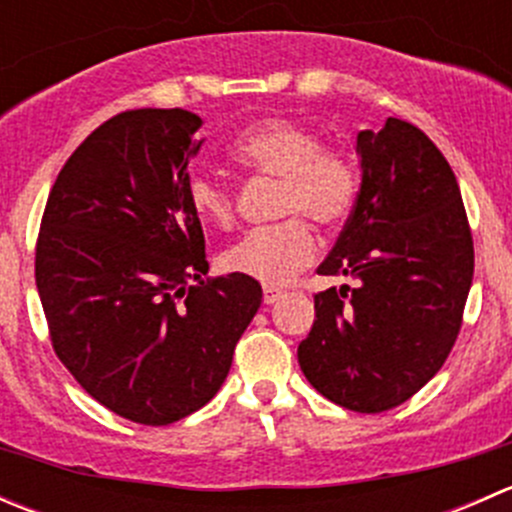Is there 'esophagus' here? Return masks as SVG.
<instances>
[{"label": "esophagus", "instance_id": "1", "mask_svg": "<svg viewBox=\"0 0 512 512\" xmlns=\"http://www.w3.org/2000/svg\"><path fill=\"white\" fill-rule=\"evenodd\" d=\"M280 297H282V289H277L272 285L262 287V299H265V304H275Z\"/></svg>", "mask_w": 512, "mask_h": 512}]
</instances>
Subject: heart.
<instances>
[{
  "label": "heart",
  "instance_id": "1",
  "mask_svg": "<svg viewBox=\"0 0 512 512\" xmlns=\"http://www.w3.org/2000/svg\"><path fill=\"white\" fill-rule=\"evenodd\" d=\"M230 158L255 178H275V215L280 223L255 227L230 245L220 265L265 285H282L317 255L319 227H339L359 198V170L344 151L322 146V138L304 123L272 116L255 123L232 141ZM190 210L205 225L230 227L237 215L232 185L210 173H193L185 183Z\"/></svg>",
  "mask_w": 512,
  "mask_h": 512
}]
</instances>
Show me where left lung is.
Segmentation results:
<instances>
[{
	"instance_id": "8db88e82",
	"label": "left lung",
	"mask_w": 512,
	"mask_h": 512,
	"mask_svg": "<svg viewBox=\"0 0 512 512\" xmlns=\"http://www.w3.org/2000/svg\"><path fill=\"white\" fill-rule=\"evenodd\" d=\"M361 188L319 275L354 287L314 294L297 349L309 384L334 404L381 414L436 376L463 324L473 235L461 188L436 143L401 118L359 131Z\"/></svg>"
}]
</instances>
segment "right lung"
<instances>
[{
	"label": "right lung",
	"instance_id": "1",
	"mask_svg": "<svg viewBox=\"0 0 512 512\" xmlns=\"http://www.w3.org/2000/svg\"><path fill=\"white\" fill-rule=\"evenodd\" d=\"M200 126L183 108L108 118L64 163L36 237L56 356L98 404L143 426L218 394L262 302L247 275L203 280L205 235L185 198Z\"/></svg>",
	"mask_w": 512,
	"mask_h": 512
}]
</instances>
